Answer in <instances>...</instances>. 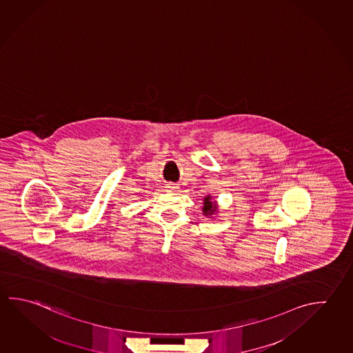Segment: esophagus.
<instances>
[{"label": "esophagus", "instance_id": "obj_1", "mask_svg": "<svg viewBox=\"0 0 353 353\" xmlns=\"http://www.w3.org/2000/svg\"><path fill=\"white\" fill-rule=\"evenodd\" d=\"M174 188H176V187H174V185H168V191H172V190H174Z\"/></svg>", "mask_w": 353, "mask_h": 353}]
</instances>
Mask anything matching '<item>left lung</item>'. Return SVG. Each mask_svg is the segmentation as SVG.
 <instances>
[{
    "mask_svg": "<svg viewBox=\"0 0 353 353\" xmlns=\"http://www.w3.org/2000/svg\"><path fill=\"white\" fill-rule=\"evenodd\" d=\"M203 212L205 216H212L216 212V204L210 201V197L204 198Z\"/></svg>",
    "mask_w": 353,
    "mask_h": 353,
    "instance_id": "left-lung-1",
    "label": "left lung"
}]
</instances>
